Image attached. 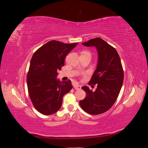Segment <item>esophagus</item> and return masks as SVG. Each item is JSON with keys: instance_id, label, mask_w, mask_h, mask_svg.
I'll use <instances>...</instances> for the list:
<instances>
[{"instance_id": "1", "label": "esophagus", "mask_w": 148, "mask_h": 148, "mask_svg": "<svg viewBox=\"0 0 148 148\" xmlns=\"http://www.w3.org/2000/svg\"><path fill=\"white\" fill-rule=\"evenodd\" d=\"M74 88L75 89H77V90H79V89H81L82 86H79V85H75Z\"/></svg>"}]
</instances>
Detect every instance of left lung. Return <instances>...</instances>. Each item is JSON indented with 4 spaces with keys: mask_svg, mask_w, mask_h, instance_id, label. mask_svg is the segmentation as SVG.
<instances>
[{
    "mask_svg": "<svg viewBox=\"0 0 148 148\" xmlns=\"http://www.w3.org/2000/svg\"><path fill=\"white\" fill-rule=\"evenodd\" d=\"M87 47H95L98 53L97 68L89 84H97L95 91L83 86L86 97L79 101L83 110L91 115H98L109 110L117 100L123 82V70L116 49L100 38L83 42Z\"/></svg>",
    "mask_w": 148,
    "mask_h": 148,
    "instance_id": "left-lung-1",
    "label": "left lung"
}]
</instances>
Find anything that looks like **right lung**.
<instances>
[{
	"instance_id": "obj_1",
	"label": "right lung",
	"mask_w": 148,
	"mask_h": 148,
	"mask_svg": "<svg viewBox=\"0 0 148 148\" xmlns=\"http://www.w3.org/2000/svg\"><path fill=\"white\" fill-rule=\"evenodd\" d=\"M78 43L66 44L51 41L34 52L27 75L28 90L35 109L44 115L60 109L63 96L73 88L71 81L57 79V71L64 66L67 54Z\"/></svg>"
}]
</instances>
